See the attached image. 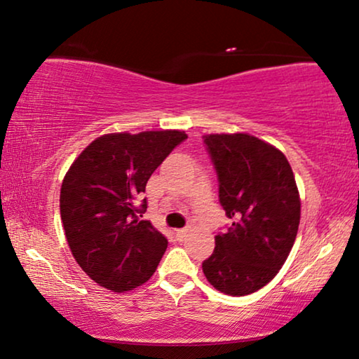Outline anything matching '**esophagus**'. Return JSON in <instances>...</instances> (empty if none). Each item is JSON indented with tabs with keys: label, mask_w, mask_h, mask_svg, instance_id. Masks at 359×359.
<instances>
[{
	"label": "esophagus",
	"mask_w": 359,
	"mask_h": 359,
	"mask_svg": "<svg viewBox=\"0 0 359 359\" xmlns=\"http://www.w3.org/2000/svg\"><path fill=\"white\" fill-rule=\"evenodd\" d=\"M187 237V229H179V231H175V238L179 240V242H184Z\"/></svg>",
	"instance_id": "34e87169"
}]
</instances>
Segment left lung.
Here are the masks:
<instances>
[{
	"label": "left lung",
	"mask_w": 359,
	"mask_h": 359,
	"mask_svg": "<svg viewBox=\"0 0 359 359\" xmlns=\"http://www.w3.org/2000/svg\"><path fill=\"white\" fill-rule=\"evenodd\" d=\"M203 142L219 201L233 219L214 238L203 272L226 295H250L274 279L295 243L302 211L295 175L282 151L248 133H211Z\"/></svg>",
	"instance_id": "1"
}]
</instances>
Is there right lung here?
Wrapping results in <instances>:
<instances>
[{
  "label": "right lung",
  "instance_id": "add662e5",
  "mask_svg": "<svg viewBox=\"0 0 359 359\" xmlns=\"http://www.w3.org/2000/svg\"><path fill=\"white\" fill-rule=\"evenodd\" d=\"M187 138L180 130L108 133L79 154L62 180L64 232L90 279L112 292L145 283L161 261L168 238L142 221L138 206L151 174Z\"/></svg>",
  "mask_w": 359,
  "mask_h": 359
}]
</instances>
